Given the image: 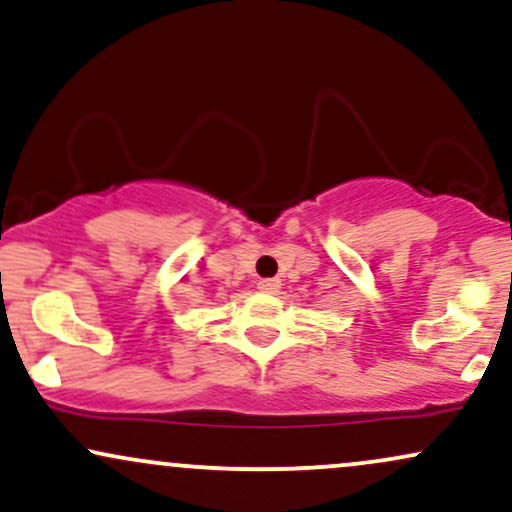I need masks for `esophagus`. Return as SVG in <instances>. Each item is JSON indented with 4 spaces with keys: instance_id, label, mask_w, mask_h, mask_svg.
Listing matches in <instances>:
<instances>
[{
    "instance_id": "34e87169",
    "label": "esophagus",
    "mask_w": 512,
    "mask_h": 512,
    "mask_svg": "<svg viewBox=\"0 0 512 512\" xmlns=\"http://www.w3.org/2000/svg\"><path fill=\"white\" fill-rule=\"evenodd\" d=\"M278 287H280V280H275V278L258 280V290H263V292H278Z\"/></svg>"
}]
</instances>
